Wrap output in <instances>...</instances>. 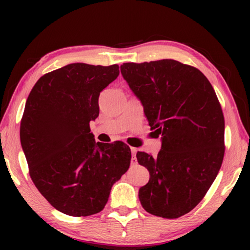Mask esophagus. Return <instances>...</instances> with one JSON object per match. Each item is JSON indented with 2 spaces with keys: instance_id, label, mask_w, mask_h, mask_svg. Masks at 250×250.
<instances>
[{
  "instance_id": "1",
  "label": "esophagus",
  "mask_w": 250,
  "mask_h": 250,
  "mask_svg": "<svg viewBox=\"0 0 250 250\" xmlns=\"http://www.w3.org/2000/svg\"><path fill=\"white\" fill-rule=\"evenodd\" d=\"M137 151L138 149H135V147H131V155H132V162H135V159H137Z\"/></svg>"
}]
</instances>
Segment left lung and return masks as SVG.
<instances>
[{
	"mask_svg": "<svg viewBox=\"0 0 250 250\" xmlns=\"http://www.w3.org/2000/svg\"><path fill=\"white\" fill-rule=\"evenodd\" d=\"M121 74L141 100L151 130L162 134L158 156L138 152L150 180L139 189L147 213L177 218L200 203L222 167L221 104L204 74L174 59L125 62Z\"/></svg>",
	"mask_w": 250,
	"mask_h": 250,
	"instance_id": "1",
	"label": "left lung"
}]
</instances>
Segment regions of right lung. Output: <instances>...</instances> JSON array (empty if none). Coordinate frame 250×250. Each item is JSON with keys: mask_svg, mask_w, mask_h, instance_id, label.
Returning a JSON list of instances; mask_svg holds the SVG:
<instances>
[{"mask_svg": "<svg viewBox=\"0 0 250 250\" xmlns=\"http://www.w3.org/2000/svg\"><path fill=\"white\" fill-rule=\"evenodd\" d=\"M119 66L75 62L37 80L21 121V143L33 183L49 204L69 216H89L107 204L112 185L128 171L125 143L95 142L90 121L100 92Z\"/></svg>", "mask_w": 250, "mask_h": 250, "instance_id": "add662e5", "label": "right lung"}]
</instances>
